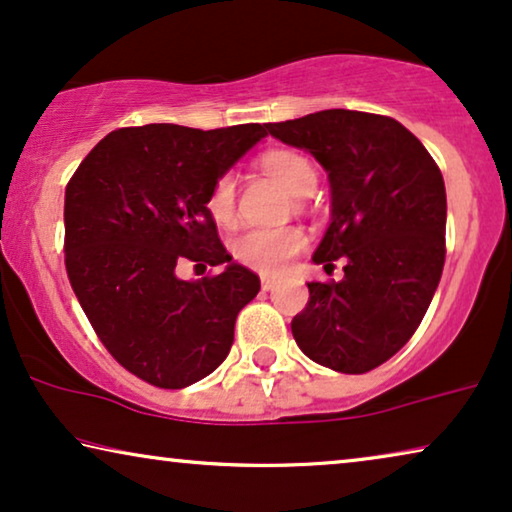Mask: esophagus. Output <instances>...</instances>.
Returning <instances> with one entry per match:
<instances>
[{"instance_id": "1", "label": "esophagus", "mask_w": 512, "mask_h": 512, "mask_svg": "<svg viewBox=\"0 0 512 512\" xmlns=\"http://www.w3.org/2000/svg\"><path fill=\"white\" fill-rule=\"evenodd\" d=\"M261 286H263V291H272L277 286V279L270 277V275H263L261 277Z\"/></svg>"}]
</instances>
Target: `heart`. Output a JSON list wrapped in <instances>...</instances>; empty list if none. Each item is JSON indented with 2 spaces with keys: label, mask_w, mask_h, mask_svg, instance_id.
I'll return each mask as SVG.
<instances>
[{
  "label": "heart",
  "mask_w": 512,
  "mask_h": 512,
  "mask_svg": "<svg viewBox=\"0 0 512 512\" xmlns=\"http://www.w3.org/2000/svg\"><path fill=\"white\" fill-rule=\"evenodd\" d=\"M261 167L270 177H275L286 191L296 198L310 195L317 186V170L312 160L298 151L272 149L261 156ZM237 209V181L230 172H223L214 179L207 193V212L216 223L230 226L235 221ZM307 237L296 226L279 228H249L233 237L230 251L235 261L258 272H279L293 256L305 249Z\"/></svg>",
  "instance_id": "1"
}]
</instances>
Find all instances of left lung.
Returning a JSON list of instances; mask_svg holds the SVG:
<instances>
[{"mask_svg": "<svg viewBox=\"0 0 512 512\" xmlns=\"http://www.w3.org/2000/svg\"><path fill=\"white\" fill-rule=\"evenodd\" d=\"M310 151L331 179L333 221L314 263L340 282H310L291 321L303 354L347 375L368 373L412 338L445 265L447 198L440 167L408 128L368 111L326 109L265 125Z\"/></svg>", "mask_w": 512, "mask_h": 512, "instance_id": "8db88e82", "label": "left lung"}]
</instances>
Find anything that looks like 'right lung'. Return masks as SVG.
Segmentation results:
<instances>
[{
	"label": "right lung",
	"instance_id": "1",
	"mask_svg": "<svg viewBox=\"0 0 512 512\" xmlns=\"http://www.w3.org/2000/svg\"><path fill=\"white\" fill-rule=\"evenodd\" d=\"M265 135L261 123L118 128L69 179V284L107 352L153 387L184 389L219 368L261 289L223 247L207 193ZM184 260L227 270L184 283L173 272Z\"/></svg>",
	"mask_w": 512,
	"mask_h": 512
}]
</instances>
